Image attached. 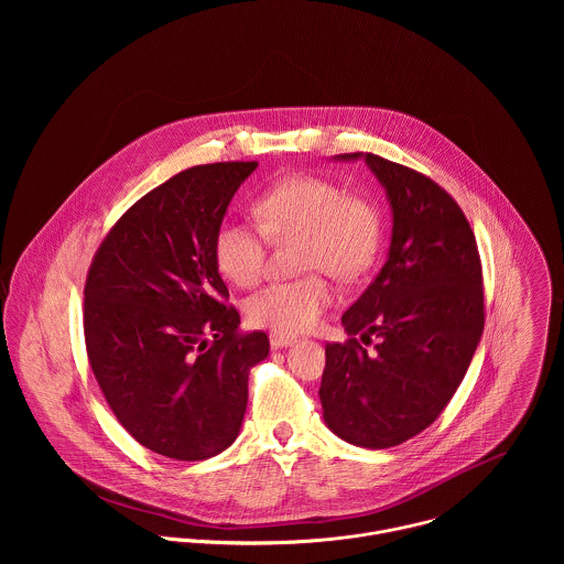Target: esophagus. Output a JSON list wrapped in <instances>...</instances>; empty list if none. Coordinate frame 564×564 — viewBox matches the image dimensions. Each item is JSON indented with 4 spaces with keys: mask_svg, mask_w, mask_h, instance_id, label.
<instances>
[{
    "mask_svg": "<svg viewBox=\"0 0 564 564\" xmlns=\"http://www.w3.org/2000/svg\"><path fill=\"white\" fill-rule=\"evenodd\" d=\"M269 343L273 349H284L289 345L295 343V336H289V334H278V332H271L269 334Z\"/></svg>",
    "mask_w": 564,
    "mask_h": 564,
    "instance_id": "esophagus-1",
    "label": "esophagus"
}]
</instances>
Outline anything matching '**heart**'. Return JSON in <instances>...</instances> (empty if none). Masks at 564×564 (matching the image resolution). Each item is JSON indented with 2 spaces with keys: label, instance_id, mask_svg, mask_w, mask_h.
<instances>
[{
  "label": "heart",
  "instance_id": "obj_1",
  "mask_svg": "<svg viewBox=\"0 0 564 564\" xmlns=\"http://www.w3.org/2000/svg\"><path fill=\"white\" fill-rule=\"evenodd\" d=\"M260 228L226 221L215 235L217 269L237 286H253L264 271L267 237L273 241H300V271H325L338 280L358 278L373 262L380 221L376 208L340 186L315 175H293L256 202ZM332 302V289L322 275L295 282H275L253 293L247 319L278 334H297L322 322Z\"/></svg>",
  "mask_w": 564,
  "mask_h": 564
}]
</instances>
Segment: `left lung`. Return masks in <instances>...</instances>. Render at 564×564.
<instances>
[{
    "label": "left lung",
    "mask_w": 564,
    "mask_h": 564,
    "mask_svg": "<svg viewBox=\"0 0 564 564\" xmlns=\"http://www.w3.org/2000/svg\"><path fill=\"white\" fill-rule=\"evenodd\" d=\"M393 228L376 280L343 315L347 343L325 345V425L343 441L387 449L423 432L460 387L484 329L482 264L460 206L430 177L373 154ZM379 338L367 352L355 338Z\"/></svg>",
    "instance_id": "obj_1"
}]
</instances>
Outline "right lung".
I'll use <instances>...</instances> for the list:
<instances>
[{
    "label": "right lung",
    "instance_id": "right-lung-1",
    "mask_svg": "<svg viewBox=\"0 0 564 564\" xmlns=\"http://www.w3.org/2000/svg\"><path fill=\"white\" fill-rule=\"evenodd\" d=\"M258 162L191 166L141 197L99 245L84 286V340L119 423L173 460L228 449L264 332L239 334L215 235Z\"/></svg>",
    "mask_w": 564,
    "mask_h": 564
}]
</instances>
